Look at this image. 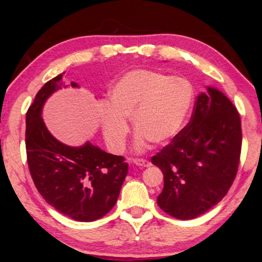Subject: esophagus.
<instances>
[{
	"instance_id": "obj_1",
	"label": "esophagus",
	"mask_w": 262,
	"mask_h": 262,
	"mask_svg": "<svg viewBox=\"0 0 262 262\" xmlns=\"http://www.w3.org/2000/svg\"><path fill=\"white\" fill-rule=\"evenodd\" d=\"M133 162H134L136 165H140V166H149L151 163L148 162L147 160L145 159H134L133 160Z\"/></svg>"
}]
</instances>
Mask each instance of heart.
<instances>
[{
    "label": "heart",
    "mask_w": 262,
    "mask_h": 262,
    "mask_svg": "<svg viewBox=\"0 0 262 262\" xmlns=\"http://www.w3.org/2000/svg\"><path fill=\"white\" fill-rule=\"evenodd\" d=\"M194 101L191 81L152 70L128 72L110 91V105L101 118L105 143L111 151H124L129 134L126 118L140 132L137 145L146 141L165 145L185 126Z\"/></svg>",
    "instance_id": "1"
}]
</instances>
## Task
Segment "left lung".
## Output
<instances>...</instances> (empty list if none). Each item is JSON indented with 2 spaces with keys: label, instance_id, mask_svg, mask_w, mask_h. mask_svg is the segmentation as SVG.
<instances>
[{
  "label": "left lung",
  "instance_id": "8db88e82",
  "mask_svg": "<svg viewBox=\"0 0 262 262\" xmlns=\"http://www.w3.org/2000/svg\"><path fill=\"white\" fill-rule=\"evenodd\" d=\"M242 146L240 114L223 93L208 88L197 97L190 121L152 157L163 173L159 207L192 220L219 204L234 181Z\"/></svg>",
  "mask_w": 262,
  "mask_h": 262
}]
</instances>
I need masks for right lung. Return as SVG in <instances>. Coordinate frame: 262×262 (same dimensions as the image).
<instances>
[{
  "label": "right lung",
  "instance_id": "right-lung-1",
  "mask_svg": "<svg viewBox=\"0 0 262 262\" xmlns=\"http://www.w3.org/2000/svg\"><path fill=\"white\" fill-rule=\"evenodd\" d=\"M63 74L43 84L27 111V162L37 190L49 205L72 220L93 222L116 205L128 163L124 157L105 153L89 142L80 147L68 146L48 132L41 109L62 86Z\"/></svg>",
  "mask_w": 262,
  "mask_h": 262
}]
</instances>
